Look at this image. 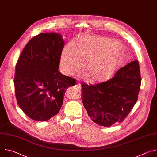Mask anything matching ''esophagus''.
I'll return each mask as SVG.
<instances>
[{
	"label": "esophagus",
	"instance_id": "obj_1",
	"mask_svg": "<svg viewBox=\"0 0 157 157\" xmlns=\"http://www.w3.org/2000/svg\"><path fill=\"white\" fill-rule=\"evenodd\" d=\"M75 86H76V87L77 89H78V91H81V84H80L79 82H78Z\"/></svg>",
	"mask_w": 157,
	"mask_h": 157
}]
</instances>
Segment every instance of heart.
Listing matches in <instances>:
<instances>
[{"label": "heart", "instance_id": "obj_1", "mask_svg": "<svg viewBox=\"0 0 157 157\" xmlns=\"http://www.w3.org/2000/svg\"><path fill=\"white\" fill-rule=\"evenodd\" d=\"M124 56L123 48L113 39L86 36L75 47L67 44L62 50L59 68L67 76L76 73L84 64V70L93 82H102L116 73Z\"/></svg>", "mask_w": 157, "mask_h": 157}]
</instances>
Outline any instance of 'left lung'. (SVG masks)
<instances>
[{
    "label": "left lung",
    "mask_w": 157,
    "mask_h": 157,
    "mask_svg": "<svg viewBox=\"0 0 157 157\" xmlns=\"http://www.w3.org/2000/svg\"><path fill=\"white\" fill-rule=\"evenodd\" d=\"M141 76L137 60L120 68L105 82L82 83V101L88 116L96 124L110 127L121 122L136 104Z\"/></svg>",
    "instance_id": "1"
}]
</instances>
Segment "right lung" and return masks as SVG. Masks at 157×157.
<instances>
[{
	"mask_svg": "<svg viewBox=\"0 0 157 157\" xmlns=\"http://www.w3.org/2000/svg\"><path fill=\"white\" fill-rule=\"evenodd\" d=\"M64 43L61 35L41 33L25 45L16 64L14 78L17 103L30 119L46 121L56 115L66 89L76 79L59 71Z\"/></svg>",
	"mask_w": 157,
	"mask_h": 157,
	"instance_id": "add662e5",
	"label": "right lung"
}]
</instances>
